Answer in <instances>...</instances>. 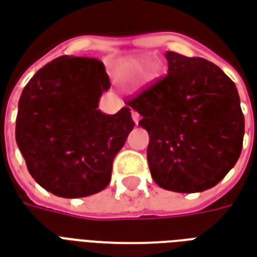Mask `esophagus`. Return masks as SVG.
I'll return each instance as SVG.
<instances>
[{
	"label": "esophagus",
	"instance_id": "1",
	"mask_svg": "<svg viewBox=\"0 0 257 257\" xmlns=\"http://www.w3.org/2000/svg\"><path fill=\"white\" fill-rule=\"evenodd\" d=\"M132 119L135 121V123L138 125L140 121V114L138 111H135V110H132Z\"/></svg>",
	"mask_w": 257,
	"mask_h": 257
}]
</instances>
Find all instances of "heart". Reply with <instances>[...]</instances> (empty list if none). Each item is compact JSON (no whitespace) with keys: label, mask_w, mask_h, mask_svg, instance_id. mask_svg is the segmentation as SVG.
<instances>
[{"label":"heart","mask_w":257,"mask_h":257,"mask_svg":"<svg viewBox=\"0 0 257 257\" xmlns=\"http://www.w3.org/2000/svg\"><path fill=\"white\" fill-rule=\"evenodd\" d=\"M146 74V78L154 79L157 77V64L150 62L149 59L146 58H139V59H132L125 64H122V67L119 68V75L125 79H134L138 75Z\"/></svg>","instance_id":"1"}]
</instances>
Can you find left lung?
<instances>
[{
    "label": "left lung",
    "mask_w": 257,
    "mask_h": 257,
    "mask_svg": "<svg viewBox=\"0 0 257 257\" xmlns=\"http://www.w3.org/2000/svg\"><path fill=\"white\" fill-rule=\"evenodd\" d=\"M168 75L126 101L149 132L147 161L160 187L212 189L242 150L245 119L235 84L216 64L168 51Z\"/></svg>",
    "instance_id": "left-lung-1"
}]
</instances>
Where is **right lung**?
<instances>
[{"instance_id":"obj_1","label":"right lung","mask_w":257,"mask_h":257,"mask_svg":"<svg viewBox=\"0 0 257 257\" xmlns=\"http://www.w3.org/2000/svg\"><path fill=\"white\" fill-rule=\"evenodd\" d=\"M110 79L100 60L60 56L40 68L19 99L16 143L30 175L63 198L104 190L114 157L135 122L131 108L104 114L99 107Z\"/></svg>"}]
</instances>
